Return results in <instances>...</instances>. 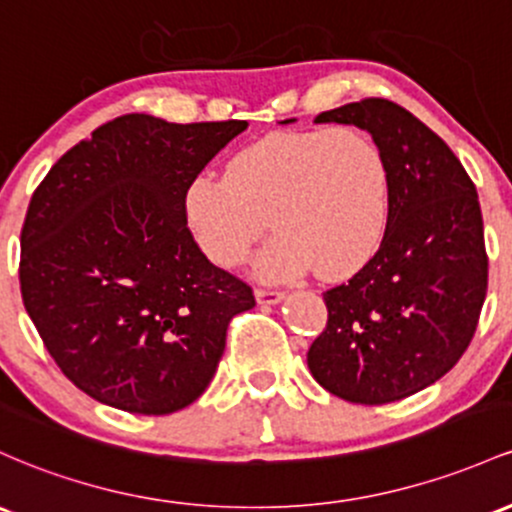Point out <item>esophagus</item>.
<instances>
[{"instance_id": "obj_1", "label": "esophagus", "mask_w": 512, "mask_h": 512, "mask_svg": "<svg viewBox=\"0 0 512 512\" xmlns=\"http://www.w3.org/2000/svg\"><path fill=\"white\" fill-rule=\"evenodd\" d=\"M255 299L262 306H274V303L284 301L282 291H274V289H255Z\"/></svg>"}]
</instances>
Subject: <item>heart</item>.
I'll return each mask as SVG.
<instances>
[{
    "instance_id": "1",
    "label": "heart",
    "mask_w": 512,
    "mask_h": 512,
    "mask_svg": "<svg viewBox=\"0 0 512 512\" xmlns=\"http://www.w3.org/2000/svg\"><path fill=\"white\" fill-rule=\"evenodd\" d=\"M391 179L379 145L350 126L279 131L238 150L226 177L196 174L184 218L213 265H243L269 226L277 230L255 260L267 282L316 265L338 279L374 255L389 221Z\"/></svg>"
}]
</instances>
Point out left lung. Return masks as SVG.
<instances>
[{"instance_id": "obj_1", "label": "left lung", "mask_w": 512, "mask_h": 512, "mask_svg": "<svg viewBox=\"0 0 512 512\" xmlns=\"http://www.w3.org/2000/svg\"><path fill=\"white\" fill-rule=\"evenodd\" d=\"M316 123H347L374 138L391 204L376 255L323 294L328 325L308 350V369L350 403L401 401L442 379L476 333L488 286L479 196L445 140L389 99L352 101Z\"/></svg>"}]
</instances>
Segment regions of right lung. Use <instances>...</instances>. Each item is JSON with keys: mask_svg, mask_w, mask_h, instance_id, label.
Returning a JSON list of instances; mask_svg holds the SVG:
<instances>
[{"mask_svg": "<svg viewBox=\"0 0 512 512\" xmlns=\"http://www.w3.org/2000/svg\"><path fill=\"white\" fill-rule=\"evenodd\" d=\"M247 121L126 114L50 167L21 228V299L67 379L140 415L194 403L252 289L211 265L184 192Z\"/></svg>", "mask_w": 512, "mask_h": 512, "instance_id": "add662e5", "label": "right lung"}]
</instances>
